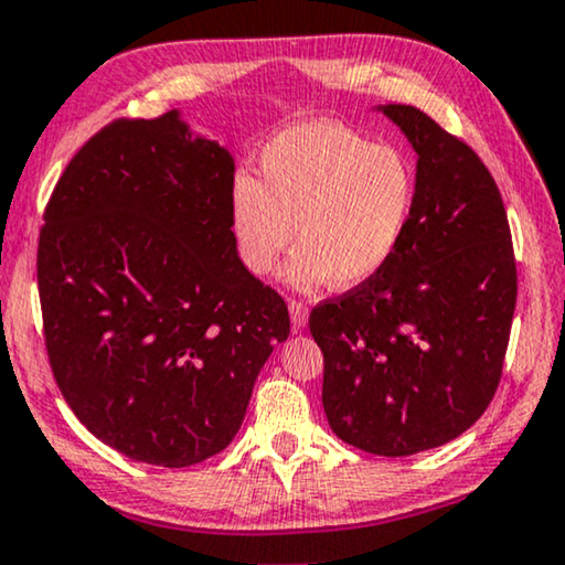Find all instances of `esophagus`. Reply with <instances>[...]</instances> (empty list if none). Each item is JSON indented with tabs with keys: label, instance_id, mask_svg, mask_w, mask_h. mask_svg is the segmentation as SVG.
<instances>
[{
	"label": "esophagus",
	"instance_id": "34e87169",
	"mask_svg": "<svg viewBox=\"0 0 565 565\" xmlns=\"http://www.w3.org/2000/svg\"><path fill=\"white\" fill-rule=\"evenodd\" d=\"M289 315H291V322H295V328L299 330L307 326V315H310V310H307L302 299H289Z\"/></svg>",
	"mask_w": 565,
	"mask_h": 565
}]
</instances>
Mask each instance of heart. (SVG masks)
<instances>
[{
  "label": "heart",
  "mask_w": 565,
  "mask_h": 565,
  "mask_svg": "<svg viewBox=\"0 0 565 565\" xmlns=\"http://www.w3.org/2000/svg\"><path fill=\"white\" fill-rule=\"evenodd\" d=\"M416 170L401 149L364 134L310 120L260 152V180L239 175L230 224L239 260L268 274L295 239L287 281L353 289L380 276L401 250L416 212Z\"/></svg>",
  "instance_id": "heart-1"
}]
</instances>
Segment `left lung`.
<instances>
[{
  "label": "left lung",
  "mask_w": 565,
  "mask_h": 565,
  "mask_svg": "<svg viewBox=\"0 0 565 565\" xmlns=\"http://www.w3.org/2000/svg\"><path fill=\"white\" fill-rule=\"evenodd\" d=\"M416 149V212L393 263L310 312L322 408L345 445L408 457L491 405L516 307L499 185L472 147L413 105H385Z\"/></svg>",
  "instance_id": "left-lung-1"
}]
</instances>
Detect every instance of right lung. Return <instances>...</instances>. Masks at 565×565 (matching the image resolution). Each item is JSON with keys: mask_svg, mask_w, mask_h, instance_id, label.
I'll list each match as a JSON object with an SVG mask.
<instances>
[{"mask_svg": "<svg viewBox=\"0 0 565 565\" xmlns=\"http://www.w3.org/2000/svg\"><path fill=\"white\" fill-rule=\"evenodd\" d=\"M235 160L178 110L118 118L85 141L38 239L49 364L89 434L188 468L222 452L289 335L287 302L237 255Z\"/></svg>", "mask_w": 565, "mask_h": 565, "instance_id": "right-lung-1", "label": "right lung"}]
</instances>
